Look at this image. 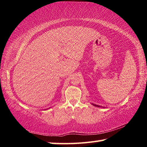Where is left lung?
I'll return each instance as SVG.
<instances>
[{"mask_svg":"<svg viewBox=\"0 0 147 147\" xmlns=\"http://www.w3.org/2000/svg\"><path fill=\"white\" fill-rule=\"evenodd\" d=\"M93 105L95 106V107H103V108H105L104 107H102V106H100V105H96V104H92Z\"/></svg>","mask_w":147,"mask_h":147,"instance_id":"obj_1","label":"left lung"}]
</instances>
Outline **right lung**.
<instances>
[{"label": "right lung", "instance_id": "1", "mask_svg": "<svg viewBox=\"0 0 147 147\" xmlns=\"http://www.w3.org/2000/svg\"><path fill=\"white\" fill-rule=\"evenodd\" d=\"M46 110H47V109H46Z\"/></svg>", "mask_w": 147, "mask_h": 147}]
</instances>
